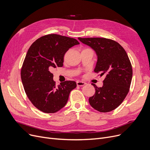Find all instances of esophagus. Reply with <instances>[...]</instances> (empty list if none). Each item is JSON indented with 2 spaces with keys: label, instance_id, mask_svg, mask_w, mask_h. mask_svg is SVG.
<instances>
[{
  "label": "esophagus",
  "instance_id": "1",
  "mask_svg": "<svg viewBox=\"0 0 150 150\" xmlns=\"http://www.w3.org/2000/svg\"><path fill=\"white\" fill-rule=\"evenodd\" d=\"M76 83H77V86H83V85H85V84H86V83H85V82H82V81H77L76 82Z\"/></svg>",
  "mask_w": 150,
  "mask_h": 150
}]
</instances>
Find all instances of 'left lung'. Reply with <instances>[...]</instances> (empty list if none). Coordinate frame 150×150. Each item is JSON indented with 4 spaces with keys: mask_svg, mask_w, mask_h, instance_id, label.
<instances>
[{
    "mask_svg": "<svg viewBox=\"0 0 150 150\" xmlns=\"http://www.w3.org/2000/svg\"><path fill=\"white\" fill-rule=\"evenodd\" d=\"M95 51L98 60L94 71L105 74L103 86L95 88L89 98L93 108L100 112H109L122 103L129 92L132 77L131 62L123 47L118 42L105 38H78Z\"/></svg>",
    "mask_w": 150,
    "mask_h": 150,
    "instance_id": "1",
    "label": "left lung"
}]
</instances>
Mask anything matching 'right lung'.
Instances as JSON below:
<instances>
[{"label":"right lung","instance_id":"add662e5","mask_svg":"<svg viewBox=\"0 0 150 150\" xmlns=\"http://www.w3.org/2000/svg\"><path fill=\"white\" fill-rule=\"evenodd\" d=\"M79 42L74 38L49 34L35 41L28 49L21 76L25 93L33 105L45 113L60 110L68 101L71 91L77 86L67 81L56 86L51 71L63 67L68 50Z\"/></svg>","mask_w":150,"mask_h":150}]
</instances>
